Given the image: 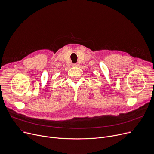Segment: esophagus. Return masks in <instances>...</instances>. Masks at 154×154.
Returning a JSON list of instances; mask_svg holds the SVG:
<instances>
[{"instance_id":"esophagus-1","label":"esophagus","mask_w":154,"mask_h":154,"mask_svg":"<svg viewBox=\"0 0 154 154\" xmlns=\"http://www.w3.org/2000/svg\"><path fill=\"white\" fill-rule=\"evenodd\" d=\"M78 66H79V64H78L77 63H74V64H73V66H74V67H77Z\"/></svg>"}]
</instances>
